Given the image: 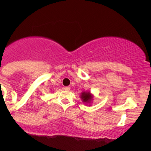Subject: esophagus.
I'll return each instance as SVG.
<instances>
[{"label":"esophagus","instance_id":"34e87169","mask_svg":"<svg viewBox=\"0 0 151 151\" xmlns=\"http://www.w3.org/2000/svg\"><path fill=\"white\" fill-rule=\"evenodd\" d=\"M63 89H64L65 91H69L70 88H69V87H65V88H63Z\"/></svg>","mask_w":151,"mask_h":151}]
</instances>
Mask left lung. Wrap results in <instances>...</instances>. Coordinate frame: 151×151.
I'll use <instances>...</instances> for the list:
<instances>
[{
    "label": "left lung",
    "mask_w": 151,
    "mask_h": 151,
    "mask_svg": "<svg viewBox=\"0 0 151 151\" xmlns=\"http://www.w3.org/2000/svg\"><path fill=\"white\" fill-rule=\"evenodd\" d=\"M81 99L83 102L89 103L91 102L93 99V96L90 92H83L81 93Z\"/></svg>",
    "instance_id": "left-lung-1"
}]
</instances>
